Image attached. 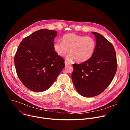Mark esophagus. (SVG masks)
Wrapping results in <instances>:
<instances>
[{
	"mask_svg": "<svg viewBox=\"0 0 130 130\" xmlns=\"http://www.w3.org/2000/svg\"><path fill=\"white\" fill-rule=\"evenodd\" d=\"M65 66H67V65H70V63H69L68 62H67V61H65Z\"/></svg>",
	"mask_w": 130,
	"mask_h": 130,
	"instance_id": "obj_1",
	"label": "esophagus"
}]
</instances>
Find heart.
<instances>
[{
	"label": "heart",
	"mask_w": 130,
	"mask_h": 130,
	"mask_svg": "<svg viewBox=\"0 0 130 130\" xmlns=\"http://www.w3.org/2000/svg\"><path fill=\"white\" fill-rule=\"evenodd\" d=\"M96 43L91 36H85L75 33L66 34L62 37V42L53 44V49L60 57H64L69 52L67 60H76L82 63L88 60L93 55Z\"/></svg>",
	"instance_id": "obj_1"
}]
</instances>
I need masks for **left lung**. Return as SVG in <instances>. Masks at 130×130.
Masks as SVG:
<instances>
[{"instance_id":"obj_1","label":"left lung","mask_w":130,"mask_h":130,"mask_svg":"<svg viewBox=\"0 0 130 130\" xmlns=\"http://www.w3.org/2000/svg\"><path fill=\"white\" fill-rule=\"evenodd\" d=\"M96 37V46L93 55L79 64H74L71 75L76 89L82 96L99 95L112 81L117 63L113 45L101 34L91 32Z\"/></svg>"}]
</instances>
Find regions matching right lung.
Listing matches in <instances>:
<instances>
[{
  "label": "right lung",
  "instance_id": "add662e5",
  "mask_svg": "<svg viewBox=\"0 0 130 130\" xmlns=\"http://www.w3.org/2000/svg\"><path fill=\"white\" fill-rule=\"evenodd\" d=\"M57 31H36L20 43L14 57L17 76L30 90L41 92L48 89L65 67L64 60L55 52L53 41Z\"/></svg>",
  "mask_w": 130,
  "mask_h": 130
}]
</instances>
